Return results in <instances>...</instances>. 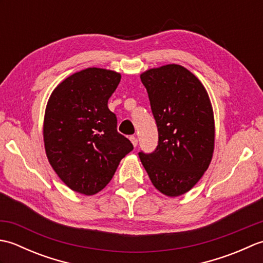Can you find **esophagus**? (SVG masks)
I'll return each mask as SVG.
<instances>
[{
  "mask_svg": "<svg viewBox=\"0 0 263 263\" xmlns=\"http://www.w3.org/2000/svg\"><path fill=\"white\" fill-rule=\"evenodd\" d=\"M130 140H131V142L133 144V147H137L138 146V138L137 137H135V136L130 137Z\"/></svg>",
  "mask_w": 263,
  "mask_h": 263,
  "instance_id": "esophagus-1",
  "label": "esophagus"
}]
</instances>
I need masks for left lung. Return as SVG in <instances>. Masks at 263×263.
Wrapping results in <instances>:
<instances>
[{
    "label": "left lung",
    "instance_id": "left-lung-1",
    "mask_svg": "<svg viewBox=\"0 0 263 263\" xmlns=\"http://www.w3.org/2000/svg\"><path fill=\"white\" fill-rule=\"evenodd\" d=\"M158 127L153 154L139 153L150 181L175 198L189 192L211 163L215 117L209 95L197 77L178 64H166L140 76Z\"/></svg>",
    "mask_w": 263,
    "mask_h": 263
}]
</instances>
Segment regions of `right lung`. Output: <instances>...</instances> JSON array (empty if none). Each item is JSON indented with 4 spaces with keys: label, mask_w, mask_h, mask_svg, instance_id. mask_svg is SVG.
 Segmentation results:
<instances>
[{
    "label": "right lung",
    "mask_w": 263,
    "mask_h": 263,
    "mask_svg": "<svg viewBox=\"0 0 263 263\" xmlns=\"http://www.w3.org/2000/svg\"><path fill=\"white\" fill-rule=\"evenodd\" d=\"M120 81L119 72L88 68L60 82L48 98L44 146L49 164L72 191H102L133 149L117 132L116 116L107 106Z\"/></svg>",
    "instance_id": "right-lung-1"
}]
</instances>
